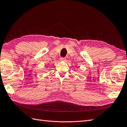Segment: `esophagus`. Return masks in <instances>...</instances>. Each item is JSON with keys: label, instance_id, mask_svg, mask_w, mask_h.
Segmentation results:
<instances>
[{"label": "esophagus", "instance_id": "1", "mask_svg": "<svg viewBox=\"0 0 127 127\" xmlns=\"http://www.w3.org/2000/svg\"><path fill=\"white\" fill-rule=\"evenodd\" d=\"M65 60H66V58H64V57H63V58H60V61H65Z\"/></svg>", "mask_w": 127, "mask_h": 127}]
</instances>
